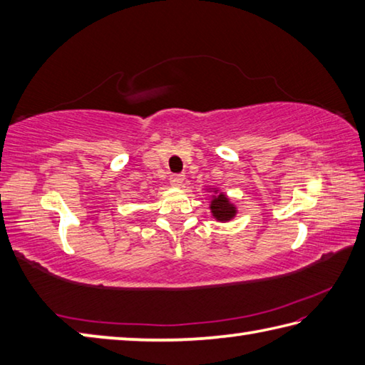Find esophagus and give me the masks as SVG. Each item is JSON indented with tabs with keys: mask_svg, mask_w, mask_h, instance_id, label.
<instances>
[{
	"mask_svg": "<svg viewBox=\"0 0 365 365\" xmlns=\"http://www.w3.org/2000/svg\"><path fill=\"white\" fill-rule=\"evenodd\" d=\"M169 182H170V185H173V187H175V188H180L182 185L185 183V175H183V174H175V175H170Z\"/></svg>",
	"mask_w": 365,
	"mask_h": 365,
	"instance_id": "1",
	"label": "esophagus"
}]
</instances>
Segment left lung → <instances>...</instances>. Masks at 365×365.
Wrapping results in <instances>:
<instances>
[{"label": "left lung", "instance_id": "8db88e82", "mask_svg": "<svg viewBox=\"0 0 365 365\" xmlns=\"http://www.w3.org/2000/svg\"><path fill=\"white\" fill-rule=\"evenodd\" d=\"M205 191L212 192L209 209L212 217L215 218L218 223H227V221L235 218V215H237V207H235V204L231 201L226 192H223L220 188L212 187H205Z\"/></svg>", "mask_w": 365, "mask_h": 365}]
</instances>
